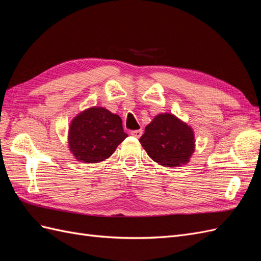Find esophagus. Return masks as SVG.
Masks as SVG:
<instances>
[{
  "mask_svg": "<svg viewBox=\"0 0 261 261\" xmlns=\"http://www.w3.org/2000/svg\"><path fill=\"white\" fill-rule=\"evenodd\" d=\"M130 135L136 137V138H139L141 135H143V129H136V130H132L130 132Z\"/></svg>",
  "mask_w": 261,
  "mask_h": 261,
  "instance_id": "esophagus-1",
  "label": "esophagus"
}]
</instances>
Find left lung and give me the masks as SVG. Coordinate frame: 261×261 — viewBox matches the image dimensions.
Listing matches in <instances>:
<instances>
[{
	"label": "left lung",
	"instance_id": "1",
	"mask_svg": "<svg viewBox=\"0 0 261 261\" xmlns=\"http://www.w3.org/2000/svg\"><path fill=\"white\" fill-rule=\"evenodd\" d=\"M139 141L147 154L165 168L187 164L196 146L192 126L171 113L155 115Z\"/></svg>",
	"mask_w": 261,
	"mask_h": 261
}]
</instances>
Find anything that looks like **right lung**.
<instances>
[{"mask_svg": "<svg viewBox=\"0 0 261 261\" xmlns=\"http://www.w3.org/2000/svg\"><path fill=\"white\" fill-rule=\"evenodd\" d=\"M122 118L103 107H91L78 113L68 127V148L84 163L106 161L127 137Z\"/></svg>", "mask_w": 261, "mask_h": 261, "instance_id": "1", "label": "right lung"}]
</instances>
